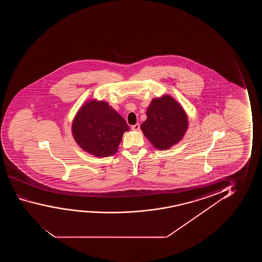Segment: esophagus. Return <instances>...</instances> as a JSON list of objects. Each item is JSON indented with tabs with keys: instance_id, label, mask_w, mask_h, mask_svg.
Wrapping results in <instances>:
<instances>
[{
	"instance_id": "34e87169",
	"label": "esophagus",
	"mask_w": 262,
	"mask_h": 262,
	"mask_svg": "<svg viewBox=\"0 0 262 262\" xmlns=\"http://www.w3.org/2000/svg\"><path fill=\"white\" fill-rule=\"evenodd\" d=\"M140 123H136L135 125L132 126V129H133V130H140Z\"/></svg>"
}]
</instances>
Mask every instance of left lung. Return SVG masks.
Here are the masks:
<instances>
[{
	"instance_id": "8db88e82",
	"label": "left lung",
	"mask_w": 262,
	"mask_h": 262,
	"mask_svg": "<svg viewBox=\"0 0 262 262\" xmlns=\"http://www.w3.org/2000/svg\"><path fill=\"white\" fill-rule=\"evenodd\" d=\"M142 133L159 150H165L183 139L188 129V117L177 101L165 95L151 101Z\"/></svg>"
}]
</instances>
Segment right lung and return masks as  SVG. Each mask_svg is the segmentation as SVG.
<instances>
[{"label":"right lung","mask_w":262,"mask_h":262,"mask_svg":"<svg viewBox=\"0 0 262 262\" xmlns=\"http://www.w3.org/2000/svg\"><path fill=\"white\" fill-rule=\"evenodd\" d=\"M129 129L125 120L108 103L97 100L83 104L72 127V135L79 147L98 158L115 155L123 133Z\"/></svg>","instance_id":"add662e5"}]
</instances>
